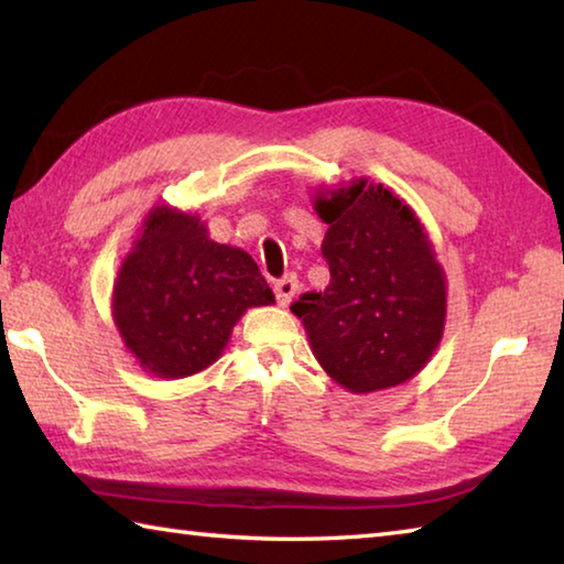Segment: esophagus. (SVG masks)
<instances>
[{
	"label": "esophagus",
	"mask_w": 564,
	"mask_h": 564,
	"mask_svg": "<svg viewBox=\"0 0 564 564\" xmlns=\"http://www.w3.org/2000/svg\"><path fill=\"white\" fill-rule=\"evenodd\" d=\"M295 291H299V279H295L293 273L291 275H283L281 281L273 283V293H275V299H279L281 305H289L293 301Z\"/></svg>",
	"instance_id": "34e87169"
}]
</instances>
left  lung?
<instances>
[{
	"label": "left lung",
	"instance_id": "obj_1",
	"mask_svg": "<svg viewBox=\"0 0 564 564\" xmlns=\"http://www.w3.org/2000/svg\"><path fill=\"white\" fill-rule=\"evenodd\" d=\"M315 212L327 224L321 251L330 283L291 305L315 360L355 394L412 380L446 321V275L422 221L365 177L317 197Z\"/></svg>",
	"mask_w": 564,
	"mask_h": 564
}]
</instances>
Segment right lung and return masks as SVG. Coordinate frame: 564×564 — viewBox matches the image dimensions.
Returning <instances> with one entry per match:
<instances>
[{
    "label": "right lung",
    "mask_w": 564,
    "mask_h": 564,
    "mask_svg": "<svg viewBox=\"0 0 564 564\" xmlns=\"http://www.w3.org/2000/svg\"><path fill=\"white\" fill-rule=\"evenodd\" d=\"M275 303L251 256L209 239L197 214L155 207L112 285V321L150 375L180 380L219 360L239 317Z\"/></svg>",
    "instance_id": "add662e5"
}]
</instances>
